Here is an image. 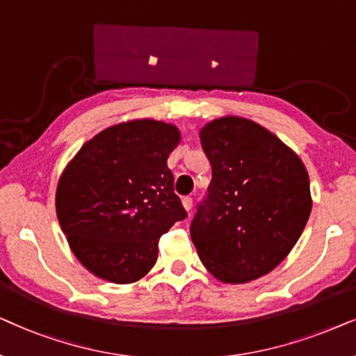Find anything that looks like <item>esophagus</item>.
<instances>
[{"instance_id":"34e87169","label":"esophagus","mask_w":356,"mask_h":356,"mask_svg":"<svg viewBox=\"0 0 356 356\" xmlns=\"http://www.w3.org/2000/svg\"><path fill=\"white\" fill-rule=\"evenodd\" d=\"M182 205L187 210V213H191L192 211V207H193V198L192 197H184L182 198Z\"/></svg>"}]
</instances>
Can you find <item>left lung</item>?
Here are the masks:
<instances>
[{
	"instance_id": "8db88e82",
	"label": "left lung",
	"mask_w": 356,
	"mask_h": 356,
	"mask_svg": "<svg viewBox=\"0 0 356 356\" xmlns=\"http://www.w3.org/2000/svg\"><path fill=\"white\" fill-rule=\"evenodd\" d=\"M211 164L207 200L191 226L197 254L222 283L267 275L295 248L309 218V175L295 151L249 118L200 130Z\"/></svg>"
}]
</instances>
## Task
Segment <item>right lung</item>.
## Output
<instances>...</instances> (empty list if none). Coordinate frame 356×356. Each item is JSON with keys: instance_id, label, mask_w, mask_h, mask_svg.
Here are the masks:
<instances>
[{"instance_id": "1", "label": "right lung", "mask_w": 356, "mask_h": 356, "mask_svg": "<svg viewBox=\"0 0 356 356\" xmlns=\"http://www.w3.org/2000/svg\"><path fill=\"white\" fill-rule=\"evenodd\" d=\"M179 141L170 123L122 122L86 141L65 168L56 216L76 259L96 277L138 282L156 264L161 236L187 216L168 168Z\"/></svg>"}]
</instances>
